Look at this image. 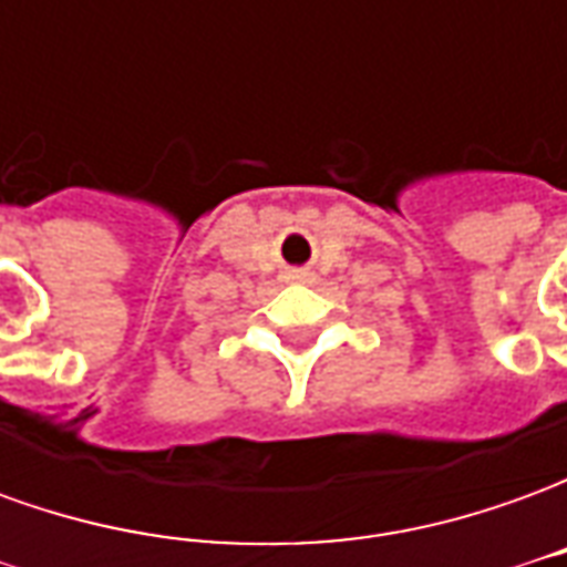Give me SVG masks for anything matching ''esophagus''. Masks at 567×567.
<instances>
[{
    "instance_id": "obj_1",
    "label": "esophagus",
    "mask_w": 567,
    "mask_h": 567,
    "mask_svg": "<svg viewBox=\"0 0 567 567\" xmlns=\"http://www.w3.org/2000/svg\"><path fill=\"white\" fill-rule=\"evenodd\" d=\"M288 282H312V272H309V270H291V272H288Z\"/></svg>"
}]
</instances>
